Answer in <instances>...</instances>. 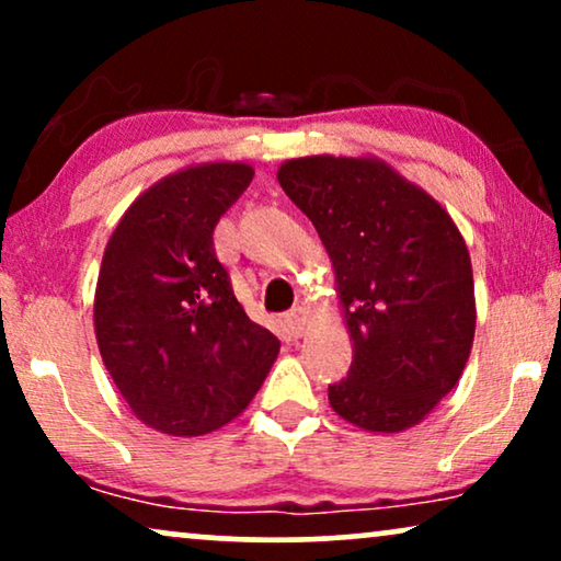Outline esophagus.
I'll list each match as a JSON object with an SVG mask.
<instances>
[{
	"label": "esophagus",
	"mask_w": 561,
	"mask_h": 561,
	"mask_svg": "<svg viewBox=\"0 0 561 561\" xmlns=\"http://www.w3.org/2000/svg\"><path fill=\"white\" fill-rule=\"evenodd\" d=\"M286 327L294 336H304L306 327H309V309H306V306H294V309L286 313Z\"/></svg>",
	"instance_id": "1"
}]
</instances>
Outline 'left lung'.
I'll return each instance as SVG.
<instances>
[{
	"instance_id": "8db88e82",
	"label": "left lung",
	"mask_w": 561,
	"mask_h": 561,
	"mask_svg": "<svg viewBox=\"0 0 561 561\" xmlns=\"http://www.w3.org/2000/svg\"><path fill=\"white\" fill-rule=\"evenodd\" d=\"M278 183L324 242L352 340L329 403L365 432L424 421L457 386L474 340L467 244L449 211L375 156H306Z\"/></svg>"
}]
</instances>
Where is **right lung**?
I'll return each mask as SVG.
<instances>
[{
	"label": "right lung",
	"instance_id": "1",
	"mask_svg": "<svg viewBox=\"0 0 561 561\" xmlns=\"http://www.w3.org/2000/svg\"><path fill=\"white\" fill-rule=\"evenodd\" d=\"M255 168H181L129 204L106 242L94 294L104 367L142 424L217 432L263 386L280 342L244 313L214 252V227Z\"/></svg>",
	"mask_w": 561,
	"mask_h": 561
}]
</instances>
